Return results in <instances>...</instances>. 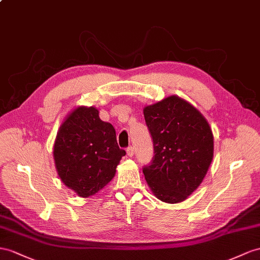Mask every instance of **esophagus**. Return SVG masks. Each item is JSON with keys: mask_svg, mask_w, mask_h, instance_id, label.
Returning <instances> with one entry per match:
<instances>
[{"mask_svg": "<svg viewBox=\"0 0 260 260\" xmlns=\"http://www.w3.org/2000/svg\"><path fill=\"white\" fill-rule=\"evenodd\" d=\"M126 152H127V156L128 157H133L134 156V147H132V146H129V147H127V149H126Z\"/></svg>", "mask_w": 260, "mask_h": 260, "instance_id": "obj_1", "label": "esophagus"}]
</instances>
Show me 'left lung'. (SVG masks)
<instances>
[{
    "mask_svg": "<svg viewBox=\"0 0 260 260\" xmlns=\"http://www.w3.org/2000/svg\"><path fill=\"white\" fill-rule=\"evenodd\" d=\"M154 154L143 172L150 190L167 203L184 201L197 190L213 159V134L205 117L177 95L144 109Z\"/></svg>",
    "mask_w": 260,
    "mask_h": 260,
    "instance_id": "left-lung-1",
    "label": "left lung"
}]
</instances>
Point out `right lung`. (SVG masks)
<instances>
[{
    "instance_id": "add662e5",
    "label": "right lung",
    "mask_w": 260,
    "mask_h": 260,
    "mask_svg": "<svg viewBox=\"0 0 260 260\" xmlns=\"http://www.w3.org/2000/svg\"><path fill=\"white\" fill-rule=\"evenodd\" d=\"M126 151L119 149L113 125L99 111L78 106L57 133L54 159L59 178L79 197L95 194L115 176Z\"/></svg>"
}]
</instances>
